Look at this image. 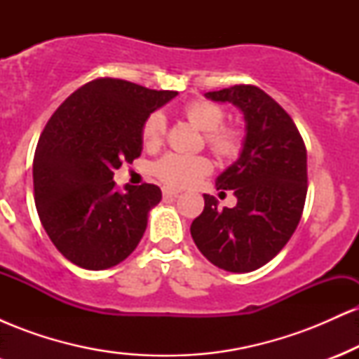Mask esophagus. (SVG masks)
<instances>
[{
  "label": "esophagus",
  "mask_w": 359,
  "mask_h": 359,
  "mask_svg": "<svg viewBox=\"0 0 359 359\" xmlns=\"http://www.w3.org/2000/svg\"><path fill=\"white\" fill-rule=\"evenodd\" d=\"M162 192L163 196H170V197H177L180 194V191H177V189H172V187H163Z\"/></svg>",
  "instance_id": "34e87169"
}]
</instances>
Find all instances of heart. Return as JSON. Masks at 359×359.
<instances>
[{
    "mask_svg": "<svg viewBox=\"0 0 359 359\" xmlns=\"http://www.w3.org/2000/svg\"><path fill=\"white\" fill-rule=\"evenodd\" d=\"M185 116L192 125L205 131V140L214 154L222 158H231L240 151L241 135L236 128L221 126L224 121V109L211 101H192L185 106ZM167 121L163 113L155 111L145 119L142 126V140L145 147H158L165 135ZM211 162L203 155L167 154L160 156L151 165V172L156 179L172 187H189L211 172Z\"/></svg>",
    "mask_w": 359,
    "mask_h": 359,
    "instance_id": "obj_1",
    "label": "heart"
}]
</instances>
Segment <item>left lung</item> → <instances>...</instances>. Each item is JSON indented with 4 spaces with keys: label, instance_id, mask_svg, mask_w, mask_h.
<instances>
[{
    "label": "left lung",
    "instance_id": "obj_1",
    "mask_svg": "<svg viewBox=\"0 0 359 359\" xmlns=\"http://www.w3.org/2000/svg\"><path fill=\"white\" fill-rule=\"evenodd\" d=\"M241 109L246 135L240 158L216 179L233 191L234 208L217 209L204 194V211L191 224L192 240L217 269L246 273L277 257L297 229L307 196V150L287 111L257 86L205 93Z\"/></svg>",
    "mask_w": 359,
    "mask_h": 359
}]
</instances>
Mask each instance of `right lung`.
I'll list each match as a JSON object with an SVG mask.
<instances>
[{
  "label": "right lung",
  "mask_w": 359,
  "mask_h": 359,
  "mask_svg": "<svg viewBox=\"0 0 359 359\" xmlns=\"http://www.w3.org/2000/svg\"><path fill=\"white\" fill-rule=\"evenodd\" d=\"M175 96L101 77L48 119L34 156L35 205L48 238L74 265L111 269L138 246L162 191L154 184L118 191L113 175L138 158L143 123Z\"/></svg>",
  "instance_id": "1"
}]
</instances>
